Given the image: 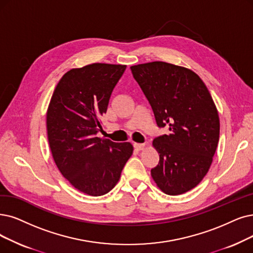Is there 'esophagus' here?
<instances>
[{"mask_svg": "<svg viewBox=\"0 0 253 253\" xmlns=\"http://www.w3.org/2000/svg\"><path fill=\"white\" fill-rule=\"evenodd\" d=\"M134 147L137 150H142L145 147V144H141V143H134Z\"/></svg>", "mask_w": 253, "mask_h": 253, "instance_id": "1", "label": "esophagus"}]
</instances>
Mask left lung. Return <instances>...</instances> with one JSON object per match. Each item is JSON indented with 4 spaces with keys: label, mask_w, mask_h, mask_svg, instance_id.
I'll return each mask as SVG.
<instances>
[{
    "label": "left lung",
    "mask_w": 253,
    "mask_h": 253,
    "mask_svg": "<svg viewBox=\"0 0 253 253\" xmlns=\"http://www.w3.org/2000/svg\"><path fill=\"white\" fill-rule=\"evenodd\" d=\"M153 109L159 127L169 133L154 139L159 164L150 170L168 195L195 188L208 173L218 145V111L206 84L191 69L162 61L130 66Z\"/></svg>",
    "instance_id": "left-lung-1"
}]
</instances>
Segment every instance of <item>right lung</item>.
<instances>
[{
  "label": "right lung",
  "mask_w": 253,
  "mask_h": 253,
  "mask_svg": "<svg viewBox=\"0 0 253 253\" xmlns=\"http://www.w3.org/2000/svg\"><path fill=\"white\" fill-rule=\"evenodd\" d=\"M126 65L92 63L59 81L46 112L47 139L60 172L80 192L104 195L120 178L133 154L129 142L98 138L100 117Z\"/></svg>",
  "instance_id": "1"
}]
</instances>
